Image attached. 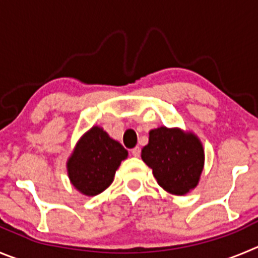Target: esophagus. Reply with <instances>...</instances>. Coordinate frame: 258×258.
Returning <instances> with one entry per match:
<instances>
[{
    "label": "esophagus",
    "instance_id": "obj_1",
    "mask_svg": "<svg viewBox=\"0 0 258 258\" xmlns=\"http://www.w3.org/2000/svg\"><path fill=\"white\" fill-rule=\"evenodd\" d=\"M131 154H132V155L135 156V158H139V156L141 155V149L139 148V146H136V148L132 149V150H131Z\"/></svg>",
    "mask_w": 258,
    "mask_h": 258
}]
</instances>
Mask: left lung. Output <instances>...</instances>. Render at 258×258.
I'll return each instance as SVG.
<instances>
[{
  "label": "left lung",
  "instance_id": "8db88e82",
  "mask_svg": "<svg viewBox=\"0 0 258 258\" xmlns=\"http://www.w3.org/2000/svg\"><path fill=\"white\" fill-rule=\"evenodd\" d=\"M141 158L153 169L159 186L183 196L199 184L205 153L199 137L180 128L159 127L149 132V144Z\"/></svg>",
  "mask_w": 258,
  "mask_h": 258
}]
</instances>
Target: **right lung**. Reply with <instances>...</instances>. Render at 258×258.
Returning <instances> with one entry per match:
<instances>
[{
	"mask_svg": "<svg viewBox=\"0 0 258 258\" xmlns=\"http://www.w3.org/2000/svg\"><path fill=\"white\" fill-rule=\"evenodd\" d=\"M128 151L99 126L81 136L67 160L72 186L86 196H95L110 186L115 170Z\"/></svg>",
	"mask_w": 258,
	"mask_h": 258,
	"instance_id": "1",
	"label": "right lung"
}]
</instances>
